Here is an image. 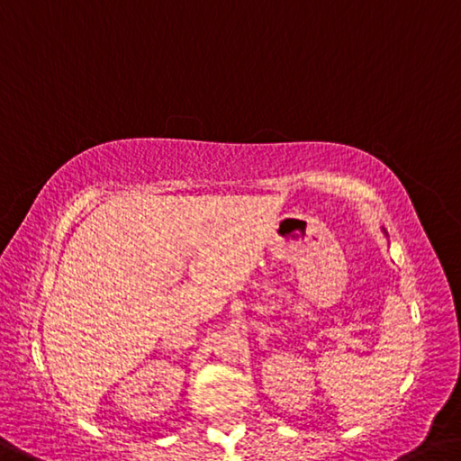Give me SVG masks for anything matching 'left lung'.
Returning <instances> with one entry per match:
<instances>
[{
  "mask_svg": "<svg viewBox=\"0 0 461 461\" xmlns=\"http://www.w3.org/2000/svg\"><path fill=\"white\" fill-rule=\"evenodd\" d=\"M382 231H384V230H382ZM384 233H385V231H384ZM385 236H388V233H385Z\"/></svg>",
  "mask_w": 461,
  "mask_h": 461,
  "instance_id": "obj_1",
  "label": "left lung"
}]
</instances>
